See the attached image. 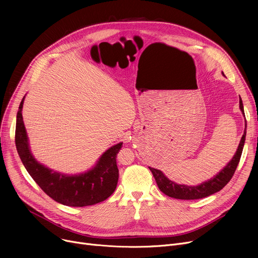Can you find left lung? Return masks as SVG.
Segmentation results:
<instances>
[{"label": "left lung", "mask_w": 258, "mask_h": 258, "mask_svg": "<svg viewBox=\"0 0 258 258\" xmlns=\"http://www.w3.org/2000/svg\"><path fill=\"white\" fill-rule=\"evenodd\" d=\"M239 107L242 114L245 115V113H243V105L240 97H239ZM245 140H246V131L243 132L236 154L234 155L232 160L229 162L228 165L219 174H216L213 179L203 183L199 186L179 185L177 183L168 180L165 175L162 173V171L152 167H150V169L154 174V178L157 182L159 189L164 195L170 198L179 199V200H198V199L206 198L220 191L221 189H223L229 183V181L232 179L233 174L236 170V167L239 163Z\"/></svg>", "instance_id": "obj_1"}]
</instances>
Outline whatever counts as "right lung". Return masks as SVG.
I'll use <instances>...</instances> for the list:
<instances>
[{"label":"right lung","instance_id":"1","mask_svg":"<svg viewBox=\"0 0 258 258\" xmlns=\"http://www.w3.org/2000/svg\"><path fill=\"white\" fill-rule=\"evenodd\" d=\"M24 98L17 115L16 146L25 168L42 190L55 202L71 207L94 205L111 197L118 183L119 170L116 158L122 143L107 150L96 166L89 172L72 177L53 172L37 163L30 154L22 116Z\"/></svg>","mask_w":258,"mask_h":258}]
</instances>
